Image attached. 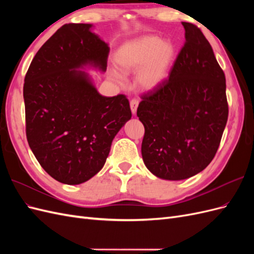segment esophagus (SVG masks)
Listing matches in <instances>:
<instances>
[{
    "label": "esophagus",
    "mask_w": 254,
    "mask_h": 254,
    "mask_svg": "<svg viewBox=\"0 0 254 254\" xmlns=\"http://www.w3.org/2000/svg\"><path fill=\"white\" fill-rule=\"evenodd\" d=\"M137 106H139V101H137L136 98H132L131 101H130V108H131V111L133 114L136 112Z\"/></svg>",
    "instance_id": "esophagus-1"
}]
</instances>
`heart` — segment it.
Wrapping results in <instances>:
<instances>
[{"label": "heart", "mask_w": 254, "mask_h": 254, "mask_svg": "<svg viewBox=\"0 0 254 254\" xmlns=\"http://www.w3.org/2000/svg\"><path fill=\"white\" fill-rule=\"evenodd\" d=\"M175 55V47L159 37L145 36L129 41L115 54V64L124 73L140 68L136 79L144 89H153L164 80ZM122 79L121 75H117Z\"/></svg>", "instance_id": "heart-1"}]
</instances>
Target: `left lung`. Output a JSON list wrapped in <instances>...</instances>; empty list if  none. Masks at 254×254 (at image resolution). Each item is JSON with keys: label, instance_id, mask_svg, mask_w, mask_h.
Returning <instances> with one entry per match:
<instances>
[{"label": "left lung", "instance_id": "left-lung-1", "mask_svg": "<svg viewBox=\"0 0 254 254\" xmlns=\"http://www.w3.org/2000/svg\"><path fill=\"white\" fill-rule=\"evenodd\" d=\"M186 42L170 77L141 95L142 157L159 178L183 180L203 171L228 121L226 77L200 28L182 22Z\"/></svg>", "mask_w": 254, "mask_h": 254}]
</instances>
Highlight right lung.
Masks as SVG:
<instances>
[{"label":"right lung","mask_w":254,"mask_h":254,"mask_svg":"<svg viewBox=\"0 0 254 254\" xmlns=\"http://www.w3.org/2000/svg\"><path fill=\"white\" fill-rule=\"evenodd\" d=\"M91 24L61 26L37 52L24 79L26 137L43 170L64 184H79L102 170L119 130L131 119L126 95L106 97L88 75L106 71L108 44Z\"/></svg>","instance_id":"right-lung-1"}]
</instances>
